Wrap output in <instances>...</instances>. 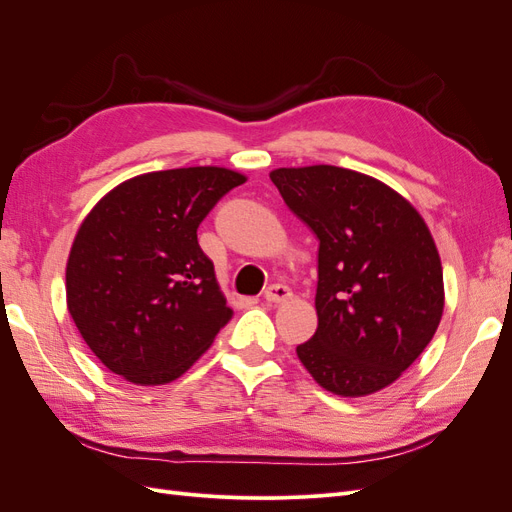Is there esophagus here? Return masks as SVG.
<instances>
[{
	"instance_id": "34e87169",
	"label": "esophagus",
	"mask_w": 512,
	"mask_h": 512,
	"mask_svg": "<svg viewBox=\"0 0 512 512\" xmlns=\"http://www.w3.org/2000/svg\"><path fill=\"white\" fill-rule=\"evenodd\" d=\"M292 299V290L284 284H271L265 290V301L267 303H286Z\"/></svg>"
}]
</instances>
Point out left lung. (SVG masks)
<instances>
[{
	"mask_svg": "<svg viewBox=\"0 0 512 512\" xmlns=\"http://www.w3.org/2000/svg\"><path fill=\"white\" fill-rule=\"evenodd\" d=\"M269 177L320 241L318 329L297 346L299 361L333 395L378 393L442 320V262L423 215L386 183L342 166L275 168Z\"/></svg>",
	"mask_w": 512,
	"mask_h": 512,
	"instance_id": "1",
	"label": "left lung"
}]
</instances>
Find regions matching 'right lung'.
<instances>
[{
  "mask_svg": "<svg viewBox=\"0 0 512 512\" xmlns=\"http://www.w3.org/2000/svg\"><path fill=\"white\" fill-rule=\"evenodd\" d=\"M247 177L224 166L121 181L81 222L66 265L68 312L106 369L138 386L183 376L232 312L198 224Z\"/></svg>",
  "mask_w": 512,
  "mask_h": 512,
  "instance_id": "right-lung-1",
  "label": "right lung"
}]
</instances>
